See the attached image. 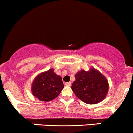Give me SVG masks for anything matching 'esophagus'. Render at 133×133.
Listing matches in <instances>:
<instances>
[{"label":"esophagus","instance_id":"obj_1","mask_svg":"<svg viewBox=\"0 0 133 133\" xmlns=\"http://www.w3.org/2000/svg\"><path fill=\"white\" fill-rule=\"evenodd\" d=\"M65 85H67V86H71V82H65Z\"/></svg>","mask_w":133,"mask_h":133}]
</instances>
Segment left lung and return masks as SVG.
<instances>
[{"label": "left lung", "instance_id": "obj_1", "mask_svg": "<svg viewBox=\"0 0 133 133\" xmlns=\"http://www.w3.org/2000/svg\"><path fill=\"white\" fill-rule=\"evenodd\" d=\"M71 89L76 96L88 104H98L105 98L109 89L104 76L92 68L89 71L82 70L75 75Z\"/></svg>", "mask_w": 133, "mask_h": 133}]
</instances>
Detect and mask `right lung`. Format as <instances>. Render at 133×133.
Segmentation results:
<instances>
[{"label":"right lung","instance_id":"right-lung-1","mask_svg":"<svg viewBox=\"0 0 133 133\" xmlns=\"http://www.w3.org/2000/svg\"><path fill=\"white\" fill-rule=\"evenodd\" d=\"M64 88L62 78L54 73L53 69L38 75L32 84L33 96L41 101L49 102L58 96Z\"/></svg>","mask_w":133,"mask_h":133}]
</instances>
